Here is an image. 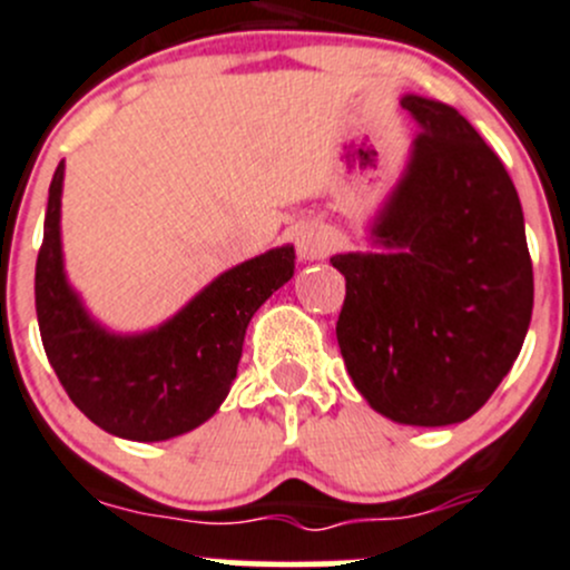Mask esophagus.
<instances>
[{
	"label": "esophagus",
	"instance_id": "1",
	"mask_svg": "<svg viewBox=\"0 0 570 570\" xmlns=\"http://www.w3.org/2000/svg\"><path fill=\"white\" fill-rule=\"evenodd\" d=\"M295 248L303 262H314V258H322L327 248H331V237H327L325 228L317 226V223H306V226H301L295 232Z\"/></svg>",
	"mask_w": 570,
	"mask_h": 570
}]
</instances>
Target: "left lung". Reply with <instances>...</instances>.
<instances>
[{"instance_id": "1", "label": "left lung", "mask_w": 570, "mask_h": 570, "mask_svg": "<svg viewBox=\"0 0 570 570\" xmlns=\"http://www.w3.org/2000/svg\"><path fill=\"white\" fill-rule=\"evenodd\" d=\"M407 168L372 234L386 253H338L336 322L355 389L400 424L474 416L519 358L532 320L524 212L502 159L455 107L405 96Z\"/></svg>"}]
</instances>
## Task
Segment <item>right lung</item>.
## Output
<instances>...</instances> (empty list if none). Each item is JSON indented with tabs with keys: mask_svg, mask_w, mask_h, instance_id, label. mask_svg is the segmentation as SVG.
<instances>
[{
	"mask_svg": "<svg viewBox=\"0 0 570 570\" xmlns=\"http://www.w3.org/2000/svg\"><path fill=\"white\" fill-rule=\"evenodd\" d=\"M62 170L57 165L36 264V312L46 358L73 405L107 433L168 441L204 424L228 396L245 327L295 275L284 245L217 275L157 331L118 336L90 320L68 286L60 245Z\"/></svg>",
	"mask_w": 570,
	"mask_h": 570,
	"instance_id": "add662e5",
	"label": "right lung"
}]
</instances>
